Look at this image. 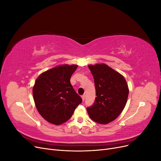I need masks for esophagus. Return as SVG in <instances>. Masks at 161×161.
Here are the masks:
<instances>
[{"instance_id": "1", "label": "esophagus", "mask_w": 161, "mask_h": 161, "mask_svg": "<svg viewBox=\"0 0 161 161\" xmlns=\"http://www.w3.org/2000/svg\"><path fill=\"white\" fill-rule=\"evenodd\" d=\"M85 98H86V95H83L82 96V101H85Z\"/></svg>"}]
</instances>
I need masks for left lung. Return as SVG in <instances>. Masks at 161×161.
<instances>
[{
    "mask_svg": "<svg viewBox=\"0 0 161 161\" xmlns=\"http://www.w3.org/2000/svg\"><path fill=\"white\" fill-rule=\"evenodd\" d=\"M96 90L94 103L86 108L90 118L107 124L115 119L125 108L129 89L124 77L105 64L89 65Z\"/></svg>",
    "mask_w": 161,
    "mask_h": 161,
    "instance_id": "1",
    "label": "left lung"
}]
</instances>
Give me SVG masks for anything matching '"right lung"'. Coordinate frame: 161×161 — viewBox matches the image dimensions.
I'll use <instances>...</instances> for the list:
<instances>
[{"instance_id": "right-lung-1", "label": "right lung", "mask_w": 161, "mask_h": 161, "mask_svg": "<svg viewBox=\"0 0 161 161\" xmlns=\"http://www.w3.org/2000/svg\"><path fill=\"white\" fill-rule=\"evenodd\" d=\"M77 65H62L43 72L33 88V99L40 114L48 122L60 125L69 120L82 103L70 83Z\"/></svg>"}]
</instances>
